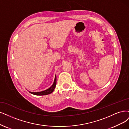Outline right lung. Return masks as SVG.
<instances>
[{
    "mask_svg": "<svg viewBox=\"0 0 129 129\" xmlns=\"http://www.w3.org/2000/svg\"><path fill=\"white\" fill-rule=\"evenodd\" d=\"M56 75L55 76V80H54L53 84H52V85L49 88H48L46 90H44V91H40V92H33L29 91V92L33 94L37 95V96H43V95H47V94H50V93H52V92L54 91V89L56 87Z\"/></svg>",
    "mask_w": 129,
    "mask_h": 129,
    "instance_id": "right-lung-1",
    "label": "right lung"
}]
</instances>
